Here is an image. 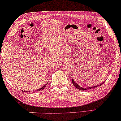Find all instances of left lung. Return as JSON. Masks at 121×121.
I'll use <instances>...</instances> for the list:
<instances>
[{
    "mask_svg": "<svg viewBox=\"0 0 121 121\" xmlns=\"http://www.w3.org/2000/svg\"><path fill=\"white\" fill-rule=\"evenodd\" d=\"M104 82H102L101 84L99 85H95V86H90V87H81V86H80L79 85H78L77 84V83L75 82L74 80H72V83H73V85H74V86H75L76 87L77 89H78L80 90V91H87V90H89V89H94L95 88V87H97L98 86H100L101 85H102V84H104Z\"/></svg>",
    "mask_w": 121,
    "mask_h": 121,
    "instance_id": "left-lung-1",
    "label": "left lung"
}]
</instances>
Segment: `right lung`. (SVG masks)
<instances>
[{
  "label": "right lung",
  "instance_id": "right-lung-1",
  "mask_svg": "<svg viewBox=\"0 0 121 121\" xmlns=\"http://www.w3.org/2000/svg\"><path fill=\"white\" fill-rule=\"evenodd\" d=\"M47 85V84H45L44 85V86H42L41 87H40V89H36V90H35V91H41V90H43L44 89V88H45V86H46V85ZM23 91V92H25V91H28V92H29V91Z\"/></svg>",
  "mask_w": 121,
  "mask_h": 121
}]
</instances>
